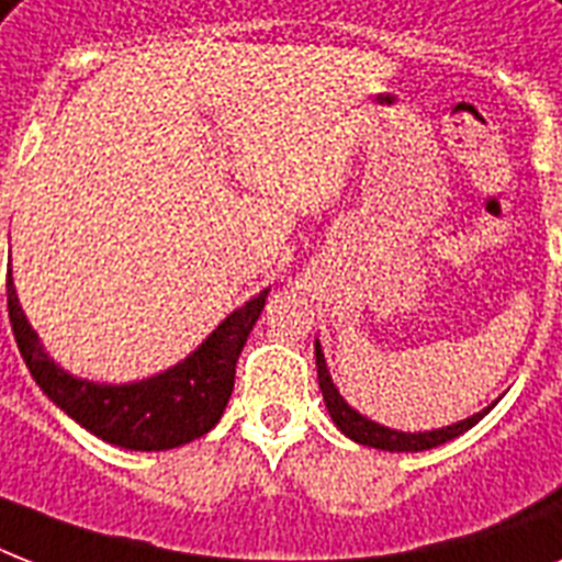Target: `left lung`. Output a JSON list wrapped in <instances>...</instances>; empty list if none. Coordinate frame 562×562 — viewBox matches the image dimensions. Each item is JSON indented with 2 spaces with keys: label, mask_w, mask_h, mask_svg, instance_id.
Returning a JSON list of instances; mask_svg holds the SVG:
<instances>
[{
  "label": "left lung",
  "mask_w": 562,
  "mask_h": 562,
  "mask_svg": "<svg viewBox=\"0 0 562 562\" xmlns=\"http://www.w3.org/2000/svg\"><path fill=\"white\" fill-rule=\"evenodd\" d=\"M315 356H317V382H321V393H324L326 408H329V417L344 435L356 440L361 446H373V449H384V452H423V449H435L440 443H449L463 431H470L475 423H479L484 414H490V408L472 414V417L461 419V423H452L446 428H431V431H396V428L379 426L373 419L361 417L359 411L350 408L347 400H344L338 387L333 384V375L326 370V359L321 352V344H315Z\"/></svg>",
  "instance_id": "8db88e82"
}]
</instances>
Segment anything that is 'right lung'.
Masks as SVG:
<instances>
[{
	"mask_svg": "<svg viewBox=\"0 0 562 562\" xmlns=\"http://www.w3.org/2000/svg\"><path fill=\"white\" fill-rule=\"evenodd\" d=\"M268 291L236 308L218 324V329L180 364L151 379L131 384H99L66 373L40 347L37 333L25 321L11 273H8V317L22 359L34 382L57 408L122 449L162 452L206 435L227 408L238 352L265 308Z\"/></svg>",
	"mask_w": 562,
	"mask_h": 562,
	"instance_id": "add662e5",
	"label": "right lung"
}]
</instances>
